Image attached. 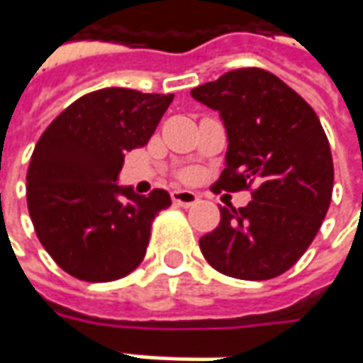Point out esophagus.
I'll return each mask as SVG.
<instances>
[{
	"label": "esophagus",
	"instance_id": "1",
	"mask_svg": "<svg viewBox=\"0 0 363 363\" xmlns=\"http://www.w3.org/2000/svg\"><path fill=\"white\" fill-rule=\"evenodd\" d=\"M170 196H172V203L179 206H193L199 203V196L191 191H172Z\"/></svg>",
	"mask_w": 363,
	"mask_h": 363
}]
</instances>
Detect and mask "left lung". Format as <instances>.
<instances>
[{
  "mask_svg": "<svg viewBox=\"0 0 363 363\" xmlns=\"http://www.w3.org/2000/svg\"><path fill=\"white\" fill-rule=\"evenodd\" d=\"M191 96L217 110L227 132L225 170L213 191L255 184L247 206H220L219 227L201 237V251L229 277L273 279L306 253L330 208L328 136L313 108L267 69H231Z\"/></svg>",
  "mask_w": 363,
  "mask_h": 363,
  "instance_id": "obj_1",
  "label": "left lung"
}]
</instances>
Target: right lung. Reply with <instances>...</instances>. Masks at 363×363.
I'll return each mask as SVG.
<instances>
[{
  "mask_svg": "<svg viewBox=\"0 0 363 363\" xmlns=\"http://www.w3.org/2000/svg\"><path fill=\"white\" fill-rule=\"evenodd\" d=\"M172 98L96 90L40 136L28 169V211L40 243L72 277L114 281L140 265L170 194L155 189L144 196L116 181L124 155L148 143Z\"/></svg>",
  "mask_w": 363,
  "mask_h": 363,
  "instance_id": "obj_1",
  "label": "right lung"
}]
</instances>
